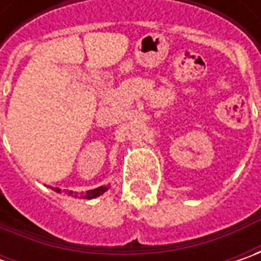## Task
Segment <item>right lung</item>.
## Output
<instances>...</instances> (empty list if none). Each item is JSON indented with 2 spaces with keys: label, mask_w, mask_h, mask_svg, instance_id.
<instances>
[{
  "label": "right lung",
  "mask_w": 261,
  "mask_h": 261,
  "mask_svg": "<svg viewBox=\"0 0 261 261\" xmlns=\"http://www.w3.org/2000/svg\"><path fill=\"white\" fill-rule=\"evenodd\" d=\"M109 189V186H100V187H97V189H93V190H88L86 195L81 196L83 199H94V197H97V196L103 195L106 190ZM56 192H59V189H55ZM72 192H69V195H71Z\"/></svg>",
  "instance_id": "add662e5"
}]
</instances>
